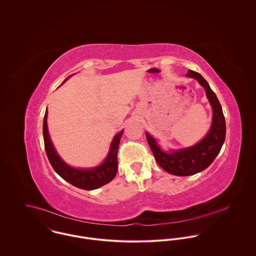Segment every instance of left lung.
<instances>
[{"instance_id": "left-lung-1", "label": "left lung", "mask_w": 256, "mask_h": 256, "mask_svg": "<svg viewBox=\"0 0 256 256\" xmlns=\"http://www.w3.org/2000/svg\"><path fill=\"white\" fill-rule=\"evenodd\" d=\"M186 76L195 78L206 92L213 110L212 123L208 133L197 144L178 150H164L158 141L146 133V141L158 166L170 174L187 176L206 170L216 158L226 138V121L218 98L207 80L197 72L189 70Z\"/></svg>"}]
</instances>
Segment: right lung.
I'll use <instances>...</instances> for the list:
<instances>
[{
  "label": "right lung",
  "instance_id": "obj_1",
  "mask_svg": "<svg viewBox=\"0 0 256 256\" xmlns=\"http://www.w3.org/2000/svg\"><path fill=\"white\" fill-rule=\"evenodd\" d=\"M70 76H68L66 80H68ZM66 80L62 82V84L66 82ZM47 113L48 111L46 110L43 119V139L47 158L54 170L67 182L84 190H94L110 182L116 176L118 168L117 152L123 130L114 136L110 144L108 154L106 160L100 166L90 168H76L66 164L55 150L48 132Z\"/></svg>",
  "mask_w": 256,
  "mask_h": 256
}]
</instances>
